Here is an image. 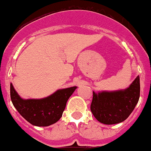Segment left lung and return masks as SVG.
I'll return each mask as SVG.
<instances>
[{"label": "left lung", "instance_id": "left-lung-1", "mask_svg": "<svg viewBox=\"0 0 151 151\" xmlns=\"http://www.w3.org/2000/svg\"><path fill=\"white\" fill-rule=\"evenodd\" d=\"M140 97V78L128 88L116 91H93L91 111L100 122L113 125L123 122L138 104Z\"/></svg>", "mask_w": 151, "mask_h": 151}]
</instances>
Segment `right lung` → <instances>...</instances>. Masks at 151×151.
Listing matches in <instances>:
<instances>
[{
    "label": "right lung",
    "instance_id": "1",
    "mask_svg": "<svg viewBox=\"0 0 151 151\" xmlns=\"http://www.w3.org/2000/svg\"><path fill=\"white\" fill-rule=\"evenodd\" d=\"M76 88L60 89L42 99L24 100L10 83V97L14 107L29 123L36 126H48L61 118L68 99Z\"/></svg>",
    "mask_w": 151,
    "mask_h": 151
}]
</instances>
